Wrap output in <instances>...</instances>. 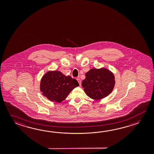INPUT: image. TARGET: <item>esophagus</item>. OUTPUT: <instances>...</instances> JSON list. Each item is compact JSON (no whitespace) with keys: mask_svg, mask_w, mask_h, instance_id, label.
I'll list each match as a JSON object with an SVG mask.
<instances>
[{"mask_svg":"<svg viewBox=\"0 0 154 154\" xmlns=\"http://www.w3.org/2000/svg\"><path fill=\"white\" fill-rule=\"evenodd\" d=\"M76 80H77V81L78 82L79 85H80V86H81V84H82V81H81V80H80V79L79 78L76 79Z\"/></svg>","mask_w":154,"mask_h":154,"instance_id":"obj_1","label":"esophagus"}]
</instances>
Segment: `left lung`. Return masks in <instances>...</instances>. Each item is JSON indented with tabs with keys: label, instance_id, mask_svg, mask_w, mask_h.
<instances>
[{
	"label": "left lung",
	"instance_id": "obj_1",
	"mask_svg": "<svg viewBox=\"0 0 154 154\" xmlns=\"http://www.w3.org/2000/svg\"><path fill=\"white\" fill-rule=\"evenodd\" d=\"M115 76L109 70L102 68H92L85 74L82 86L89 97L99 100L111 93L115 88Z\"/></svg>",
	"mask_w": 154,
	"mask_h": 154
}]
</instances>
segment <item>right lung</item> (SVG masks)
Wrapping results in <instances>:
<instances>
[{"mask_svg": "<svg viewBox=\"0 0 154 154\" xmlns=\"http://www.w3.org/2000/svg\"><path fill=\"white\" fill-rule=\"evenodd\" d=\"M79 85L77 80L70 76H66L59 71L54 70L43 75L39 86L44 96L51 101L60 103Z\"/></svg>", "mask_w": 154, "mask_h": 154, "instance_id": "add662e5", "label": "right lung"}]
</instances>
